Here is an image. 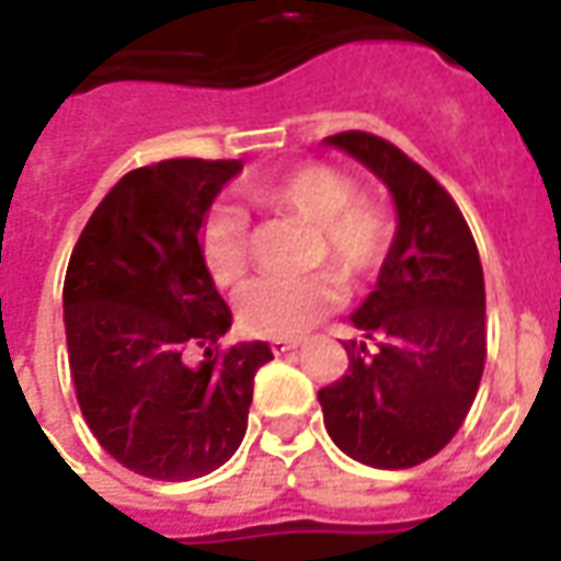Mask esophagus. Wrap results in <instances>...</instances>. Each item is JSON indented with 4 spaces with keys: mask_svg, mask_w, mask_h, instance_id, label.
<instances>
[{
    "mask_svg": "<svg viewBox=\"0 0 561 561\" xmlns=\"http://www.w3.org/2000/svg\"><path fill=\"white\" fill-rule=\"evenodd\" d=\"M300 345H304L300 340H270V352L288 354V352H294V348H300Z\"/></svg>",
    "mask_w": 561,
    "mask_h": 561,
    "instance_id": "esophagus-1",
    "label": "esophagus"
}]
</instances>
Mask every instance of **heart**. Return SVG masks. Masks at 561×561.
Returning a JSON list of instances; mask_svg holds the SVG:
<instances>
[{
  "instance_id": "heart-1",
  "label": "heart",
  "mask_w": 561,
  "mask_h": 561,
  "mask_svg": "<svg viewBox=\"0 0 561 561\" xmlns=\"http://www.w3.org/2000/svg\"><path fill=\"white\" fill-rule=\"evenodd\" d=\"M245 195L264 207L288 209L316 228L312 257H328L348 282L373 279L393 245L390 209L373 195H357L348 171L328 161H304L245 185ZM201 261L219 288L237 285L249 270L245 219L231 207L209 209L197 233ZM340 272V273H341ZM339 273V274H340ZM335 270L306 276H264L237 297L240 324L261 336H300L345 300Z\"/></svg>"
}]
</instances>
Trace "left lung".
<instances>
[{"label":"left lung","instance_id":"8db88e82","mask_svg":"<svg viewBox=\"0 0 561 561\" xmlns=\"http://www.w3.org/2000/svg\"><path fill=\"white\" fill-rule=\"evenodd\" d=\"M328 144L388 185L397 237L376 291L352 316L376 352L345 342L348 373L318 390V402L348 457L373 469H412L457 435L481 385V257L457 201L400 147L369 131H340Z\"/></svg>","mask_w":561,"mask_h":561}]
</instances>
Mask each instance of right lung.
I'll return each instance as SVG.
<instances>
[{
  "instance_id": "add662e5",
  "label": "right lung",
  "mask_w": 561,
  "mask_h": 561,
  "mask_svg": "<svg viewBox=\"0 0 561 561\" xmlns=\"http://www.w3.org/2000/svg\"><path fill=\"white\" fill-rule=\"evenodd\" d=\"M243 164L168 159L128 171L80 231L62 309L83 421L126 469L192 481L233 457L267 342L221 352L231 328L197 231ZM192 347L205 352L192 365Z\"/></svg>"
}]
</instances>
